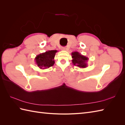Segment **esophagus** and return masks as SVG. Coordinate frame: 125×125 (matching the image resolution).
I'll use <instances>...</instances> for the list:
<instances>
[{
    "label": "esophagus",
    "mask_w": 125,
    "mask_h": 125,
    "mask_svg": "<svg viewBox=\"0 0 125 125\" xmlns=\"http://www.w3.org/2000/svg\"><path fill=\"white\" fill-rule=\"evenodd\" d=\"M61 49H62V50H66V48L65 47H62L61 48Z\"/></svg>",
    "instance_id": "obj_1"
}]
</instances>
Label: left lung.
<instances>
[{"label":"left lung","mask_w":125,"mask_h":125,"mask_svg":"<svg viewBox=\"0 0 125 125\" xmlns=\"http://www.w3.org/2000/svg\"><path fill=\"white\" fill-rule=\"evenodd\" d=\"M72 63L74 65H76L81 68H85L87 67V61L89 58L82 55L78 52H74L71 53Z\"/></svg>","instance_id":"obj_1"}]
</instances>
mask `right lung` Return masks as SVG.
<instances>
[{
	"label": "right lung",
	"mask_w": 125,
	"mask_h": 125,
	"mask_svg": "<svg viewBox=\"0 0 125 125\" xmlns=\"http://www.w3.org/2000/svg\"><path fill=\"white\" fill-rule=\"evenodd\" d=\"M56 50H48L36 56L35 58L36 64L41 69H45L54 65L55 63L54 57Z\"/></svg>",
	"instance_id": "add662e5"
}]
</instances>
